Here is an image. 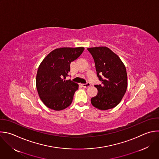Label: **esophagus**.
<instances>
[{"label":"esophagus","instance_id":"esophagus-1","mask_svg":"<svg viewBox=\"0 0 159 159\" xmlns=\"http://www.w3.org/2000/svg\"><path fill=\"white\" fill-rule=\"evenodd\" d=\"M82 87H85V88H87V87H89L90 86V84L89 82H87V84H82Z\"/></svg>","mask_w":159,"mask_h":159}]
</instances>
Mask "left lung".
<instances>
[{
	"label": "left lung",
	"instance_id": "8db88e82",
	"mask_svg": "<svg viewBox=\"0 0 159 159\" xmlns=\"http://www.w3.org/2000/svg\"><path fill=\"white\" fill-rule=\"evenodd\" d=\"M94 60L97 75L102 82L94 85L97 95L91 98L93 107L102 111L112 109L120 102L127 88L125 66L119 57L107 47L88 48Z\"/></svg>",
	"mask_w": 159,
	"mask_h": 159
}]
</instances>
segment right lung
I'll return each mask as SVG.
<instances>
[{
    "mask_svg": "<svg viewBox=\"0 0 159 159\" xmlns=\"http://www.w3.org/2000/svg\"><path fill=\"white\" fill-rule=\"evenodd\" d=\"M82 47L56 48L44 58L36 76V87L42 102L47 107L61 111L71 104L79 85L66 80L70 70V63L83 52Z\"/></svg>",
    "mask_w": 159,
    "mask_h": 159,
    "instance_id": "right-lung-1",
    "label": "right lung"
}]
</instances>
